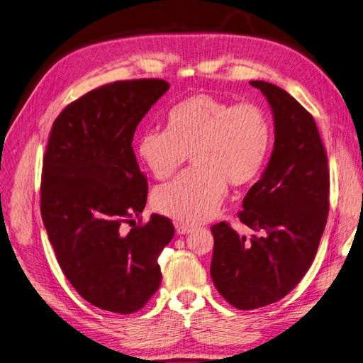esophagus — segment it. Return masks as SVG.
Listing matches in <instances>:
<instances>
[{
    "mask_svg": "<svg viewBox=\"0 0 363 363\" xmlns=\"http://www.w3.org/2000/svg\"><path fill=\"white\" fill-rule=\"evenodd\" d=\"M177 230H178V233L179 235H189V233H191L193 232V227H190V225H177Z\"/></svg>",
    "mask_w": 363,
    "mask_h": 363,
    "instance_id": "1",
    "label": "esophagus"
}]
</instances>
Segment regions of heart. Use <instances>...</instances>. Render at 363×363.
Listing matches in <instances>:
<instances>
[{"mask_svg":"<svg viewBox=\"0 0 363 363\" xmlns=\"http://www.w3.org/2000/svg\"><path fill=\"white\" fill-rule=\"evenodd\" d=\"M167 130H146L138 139V155L157 179L177 173L191 155L196 169L152 196L154 208L184 224H199L217 212L227 182L244 186L257 179L272 146V123L262 106L235 104L209 94L174 104Z\"/></svg>","mask_w":363,"mask_h":363,"instance_id":"b5f03b06","label":"heart"}]
</instances>
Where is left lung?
<instances>
[{
	"label": "left lung",
	"mask_w": 363,
	"mask_h": 363,
	"mask_svg": "<svg viewBox=\"0 0 363 363\" xmlns=\"http://www.w3.org/2000/svg\"><path fill=\"white\" fill-rule=\"evenodd\" d=\"M274 116L275 142L260 179L244 197L239 220L260 232L250 239L229 224L211 227V277L239 310L283 299L315 257L329 212L328 157L311 113L279 86L251 80Z\"/></svg>",
	"instance_id": "left-lung-1"
}]
</instances>
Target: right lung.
<instances>
[{
    "label": "right lung",
    "instance_id": "obj_1",
    "mask_svg": "<svg viewBox=\"0 0 363 363\" xmlns=\"http://www.w3.org/2000/svg\"><path fill=\"white\" fill-rule=\"evenodd\" d=\"M169 86L161 79L107 84L67 106L52 125L43 223L67 279L104 311L136 313L161 283L157 259L174 227L157 213L143 225L134 223L145 209L147 182L131 142Z\"/></svg>",
    "mask_w": 363,
    "mask_h": 363
}]
</instances>
